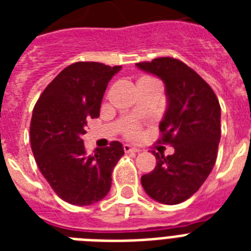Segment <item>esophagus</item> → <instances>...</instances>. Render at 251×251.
<instances>
[{"label":"esophagus","mask_w":251,"mask_h":251,"mask_svg":"<svg viewBox=\"0 0 251 251\" xmlns=\"http://www.w3.org/2000/svg\"><path fill=\"white\" fill-rule=\"evenodd\" d=\"M124 151H125L126 153L139 152V150L135 149V147H133V146H130V145H125V146H124Z\"/></svg>","instance_id":"34e87169"}]
</instances>
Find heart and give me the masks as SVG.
I'll return each instance as SVG.
<instances>
[{
  "label": "heart",
  "instance_id": "1",
  "mask_svg": "<svg viewBox=\"0 0 251 251\" xmlns=\"http://www.w3.org/2000/svg\"><path fill=\"white\" fill-rule=\"evenodd\" d=\"M137 134H138L137 127H131V129H130L129 131H127V135H129V137H131V138L137 137Z\"/></svg>",
  "mask_w": 251,
  "mask_h": 251
}]
</instances>
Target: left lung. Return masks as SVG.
I'll use <instances>...</instances> for the list:
<instances>
[{"label":"left lung","mask_w":251,"mask_h":251,"mask_svg":"<svg viewBox=\"0 0 251 251\" xmlns=\"http://www.w3.org/2000/svg\"><path fill=\"white\" fill-rule=\"evenodd\" d=\"M137 66L164 82L167 110L159 142L175 149L168 156L152 151L156 167L142 176V186L157 202L178 204L198 191L214 168L222 134L220 104L212 88L182 61L159 57Z\"/></svg>","instance_id":"left-lung-1"}]
</instances>
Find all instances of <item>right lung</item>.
<instances>
[{
  "label": "right lung",
  "mask_w": 251,
  "mask_h": 251,
  "mask_svg": "<svg viewBox=\"0 0 251 251\" xmlns=\"http://www.w3.org/2000/svg\"><path fill=\"white\" fill-rule=\"evenodd\" d=\"M121 66L75 62L47 86L33 108L31 149L36 164L54 193L65 202L90 206L110 190L112 172L124 155L114 141L88 155L82 135L87 120L100 114L106 86Z\"/></svg>",
  "instance_id": "1"
}]
</instances>
